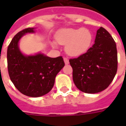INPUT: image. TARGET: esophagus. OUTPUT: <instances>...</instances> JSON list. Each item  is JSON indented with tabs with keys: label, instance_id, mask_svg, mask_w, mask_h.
I'll use <instances>...</instances> for the list:
<instances>
[{
	"label": "esophagus",
	"instance_id": "esophagus-1",
	"mask_svg": "<svg viewBox=\"0 0 126 126\" xmlns=\"http://www.w3.org/2000/svg\"><path fill=\"white\" fill-rule=\"evenodd\" d=\"M63 60H64V62L65 63V65H68L69 63V59L67 57L63 58Z\"/></svg>",
	"mask_w": 126,
	"mask_h": 126
}]
</instances>
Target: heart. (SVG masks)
I'll use <instances>...</instances> for the list:
<instances>
[{
    "instance_id": "heart-1",
    "label": "heart",
    "mask_w": 126,
    "mask_h": 126,
    "mask_svg": "<svg viewBox=\"0 0 126 126\" xmlns=\"http://www.w3.org/2000/svg\"><path fill=\"white\" fill-rule=\"evenodd\" d=\"M55 38L58 43L66 45V52L72 57H78L86 52L93 40L92 32L84 28L62 29L57 33ZM51 44L57 47L54 42Z\"/></svg>"
}]
</instances>
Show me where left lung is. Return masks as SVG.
I'll use <instances>...</instances> for the list:
<instances>
[{"label": "left lung", "instance_id": "1", "mask_svg": "<svg viewBox=\"0 0 126 126\" xmlns=\"http://www.w3.org/2000/svg\"><path fill=\"white\" fill-rule=\"evenodd\" d=\"M76 86L85 93L95 94L105 90L117 70L116 44L111 34L100 27L94 44L87 52L69 59Z\"/></svg>", "mask_w": 126, "mask_h": 126}]
</instances>
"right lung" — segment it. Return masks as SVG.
I'll use <instances>...</instances> for the list:
<instances>
[{
	"label": "right lung",
	"instance_id": "obj_1",
	"mask_svg": "<svg viewBox=\"0 0 126 126\" xmlns=\"http://www.w3.org/2000/svg\"><path fill=\"white\" fill-rule=\"evenodd\" d=\"M35 28L18 32L7 48V65L10 79L23 94L39 97L47 94L54 86L56 76L65 65L62 57L51 58L38 52L26 55L19 49V42L25 34L34 33Z\"/></svg>",
	"mask_w": 126,
	"mask_h": 126
}]
</instances>
